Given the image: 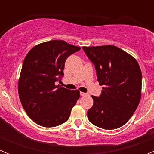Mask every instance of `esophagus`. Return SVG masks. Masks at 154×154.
I'll return each instance as SVG.
<instances>
[{"mask_svg":"<svg viewBox=\"0 0 154 154\" xmlns=\"http://www.w3.org/2000/svg\"><path fill=\"white\" fill-rule=\"evenodd\" d=\"M80 95H81L82 96H87V95H88V94L87 93H85V92H80Z\"/></svg>","mask_w":154,"mask_h":154,"instance_id":"obj_1","label":"esophagus"}]
</instances>
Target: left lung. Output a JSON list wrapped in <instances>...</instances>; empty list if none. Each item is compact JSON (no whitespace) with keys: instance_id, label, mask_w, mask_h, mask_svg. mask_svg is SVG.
Segmentation results:
<instances>
[{"instance_id":"obj_1","label":"left lung","mask_w":154,"mask_h":154,"mask_svg":"<svg viewBox=\"0 0 154 154\" xmlns=\"http://www.w3.org/2000/svg\"><path fill=\"white\" fill-rule=\"evenodd\" d=\"M96 68L101 95L92 96L88 119L95 126L114 130L131 118L141 97L142 72L133 56L114 45L82 48Z\"/></svg>"}]
</instances>
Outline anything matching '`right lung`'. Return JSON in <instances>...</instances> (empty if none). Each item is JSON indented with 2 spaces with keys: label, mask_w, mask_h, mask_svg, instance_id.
Segmentation results:
<instances>
[{
  "label": "right lung",
  "mask_w": 154,
  "mask_h": 154,
  "mask_svg": "<svg viewBox=\"0 0 154 154\" xmlns=\"http://www.w3.org/2000/svg\"><path fill=\"white\" fill-rule=\"evenodd\" d=\"M80 47L62 40L37 45L27 54L18 81V94L23 108L37 124L54 127L69 119L76 102L79 90L60 85L65 62Z\"/></svg>",
  "instance_id": "right-lung-1"
}]
</instances>
